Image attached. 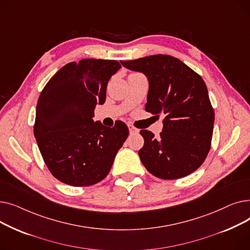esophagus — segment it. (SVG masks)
Segmentation results:
<instances>
[{"label": "esophagus", "instance_id": "34e87169", "mask_svg": "<svg viewBox=\"0 0 250 250\" xmlns=\"http://www.w3.org/2000/svg\"><path fill=\"white\" fill-rule=\"evenodd\" d=\"M128 129H129V134L130 135H135V134H139V129L137 127H135L132 125H128Z\"/></svg>", "mask_w": 250, "mask_h": 250}]
</instances>
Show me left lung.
Returning a JSON list of instances; mask_svg holds the SVG:
<instances>
[{
  "instance_id": "1",
  "label": "left lung",
  "mask_w": 250,
  "mask_h": 250,
  "mask_svg": "<svg viewBox=\"0 0 250 250\" xmlns=\"http://www.w3.org/2000/svg\"><path fill=\"white\" fill-rule=\"evenodd\" d=\"M124 67L142 72L149 81L146 111L163 114L159 138L142 129L143 165L161 179H178L195 171L211 149L214 109L203 78L168 55L122 61Z\"/></svg>"
}]
</instances>
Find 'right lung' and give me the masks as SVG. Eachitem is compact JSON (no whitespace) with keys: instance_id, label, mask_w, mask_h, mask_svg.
Returning <instances> with one entry per match:
<instances>
[{"instance_id":"right-lung-1","label":"right lung","mask_w":250,"mask_h":250,"mask_svg":"<svg viewBox=\"0 0 250 250\" xmlns=\"http://www.w3.org/2000/svg\"><path fill=\"white\" fill-rule=\"evenodd\" d=\"M121 67L113 60L69 62L39 95L34 137L50 173L65 185L89 187L104 179L128 136L122 121L113 127L93 121L109 79Z\"/></svg>"}]
</instances>
